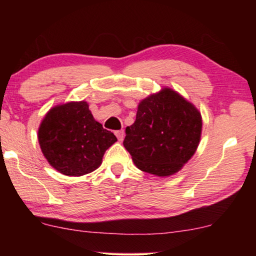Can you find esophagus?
<instances>
[{
	"label": "esophagus",
	"instance_id": "obj_1",
	"mask_svg": "<svg viewBox=\"0 0 256 256\" xmlns=\"http://www.w3.org/2000/svg\"><path fill=\"white\" fill-rule=\"evenodd\" d=\"M115 136H118V141H123V138H124L125 133H124L123 130H118V131H115Z\"/></svg>",
	"mask_w": 256,
	"mask_h": 256
}]
</instances>
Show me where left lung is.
Wrapping results in <instances>:
<instances>
[{"label":"left lung","instance_id":"8db88e82","mask_svg":"<svg viewBox=\"0 0 256 256\" xmlns=\"http://www.w3.org/2000/svg\"><path fill=\"white\" fill-rule=\"evenodd\" d=\"M201 130L200 112L180 94L164 88L138 104L136 122L125 130L123 144L138 170L170 176L196 152Z\"/></svg>","mask_w":256,"mask_h":256}]
</instances>
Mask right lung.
I'll list each match as a JSON object with an SVG mask.
<instances>
[{
  "instance_id": "1",
  "label": "right lung",
  "mask_w": 256,
  "mask_h": 256,
  "mask_svg": "<svg viewBox=\"0 0 256 256\" xmlns=\"http://www.w3.org/2000/svg\"><path fill=\"white\" fill-rule=\"evenodd\" d=\"M38 141L56 170L81 176L99 167L105 151L118 138L94 120L88 104L79 102L52 108L38 130Z\"/></svg>"
}]
</instances>
